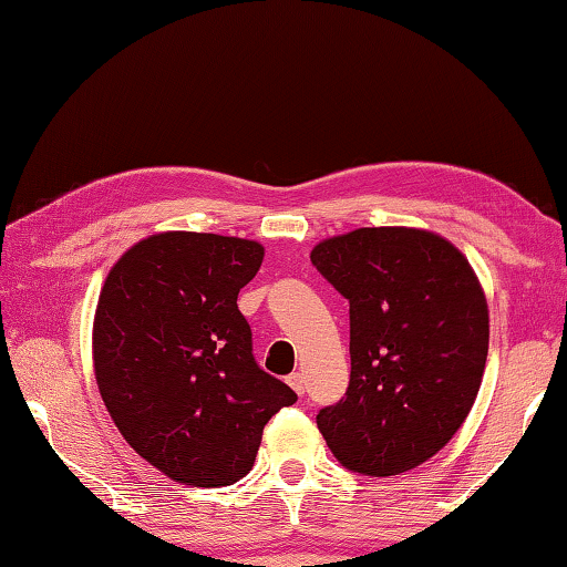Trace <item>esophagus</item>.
<instances>
[{
  "mask_svg": "<svg viewBox=\"0 0 567 567\" xmlns=\"http://www.w3.org/2000/svg\"><path fill=\"white\" fill-rule=\"evenodd\" d=\"M287 385H290L297 395H305V390H307V385H305V378H302V372H292L290 378H287Z\"/></svg>",
  "mask_w": 567,
  "mask_h": 567,
  "instance_id": "34e87169",
  "label": "esophagus"
}]
</instances>
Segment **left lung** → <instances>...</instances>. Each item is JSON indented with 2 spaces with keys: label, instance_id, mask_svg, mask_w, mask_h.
Listing matches in <instances>:
<instances>
[{
  "label": "left lung",
  "instance_id": "obj_1",
  "mask_svg": "<svg viewBox=\"0 0 567 567\" xmlns=\"http://www.w3.org/2000/svg\"><path fill=\"white\" fill-rule=\"evenodd\" d=\"M350 302V385L318 412L342 467L388 477L433 457L463 425L487 360V305L447 239L362 227L310 255Z\"/></svg>",
  "mask_w": 567,
  "mask_h": 567
}]
</instances>
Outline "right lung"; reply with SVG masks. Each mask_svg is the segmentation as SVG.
I'll use <instances>...</instances> for the list:
<instances>
[{
	"mask_svg": "<svg viewBox=\"0 0 567 567\" xmlns=\"http://www.w3.org/2000/svg\"><path fill=\"white\" fill-rule=\"evenodd\" d=\"M262 245L207 233L152 235L112 267L94 318V375L124 440L185 485H233L262 430L297 400L257 364L237 295Z\"/></svg>",
	"mask_w": 567,
	"mask_h": 567,
	"instance_id": "obj_1",
	"label": "right lung"
}]
</instances>
